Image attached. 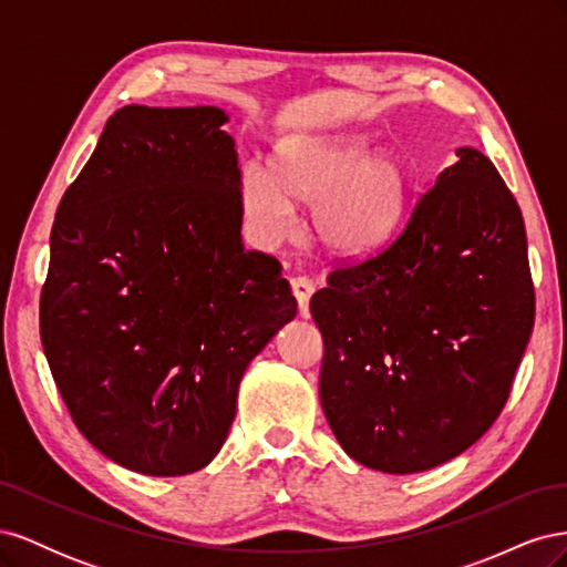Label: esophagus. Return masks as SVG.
Listing matches in <instances>:
<instances>
[{"label": "esophagus", "mask_w": 567, "mask_h": 567, "mask_svg": "<svg viewBox=\"0 0 567 567\" xmlns=\"http://www.w3.org/2000/svg\"><path fill=\"white\" fill-rule=\"evenodd\" d=\"M290 290H293V296L298 300L300 315L310 317V298L315 293V284L307 277H296V279H290Z\"/></svg>", "instance_id": "esophagus-1"}]
</instances>
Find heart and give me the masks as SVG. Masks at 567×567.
<instances>
[{"mask_svg": "<svg viewBox=\"0 0 567 567\" xmlns=\"http://www.w3.org/2000/svg\"><path fill=\"white\" fill-rule=\"evenodd\" d=\"M406 196L402 161L371 151L362 136L290 140L277 146L271 177L248 167L238 182L244 219L262 244L293 231V203L315 205L312 231L333 255L354 257L379 246L398 221Z\"/></svg>", "mask_w": 567, "mask_h": 567, "instance_id": "1", "label": "heart"}]
</instances>
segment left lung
Segmentation results:
<instances>
[{"label": "left lung", "mask_w": 567, "mask_h": 567, "mask_svg": "<svg viewBox=\"0 0 567 567\" xmlns=\"http://www.w3.org/2000/svg\"><path fill=\"white\" fill-rule=\"evenodd\" d=\"M456 156L400 234L310 302L326 421L373 471L435 468L483 437L535 326L518 203L487 156Z\"/></svg>", "instance_id": "1"}]
</instances>
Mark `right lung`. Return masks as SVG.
I'll use <instances>...</instances> for the list:
<instances>
[{
	"instance_id": "1",
	"label": "right lung",
	"mask_w": 567,
	"mask_h": 567,
	"mask_svg": "<svg viewBox=\"0 0 567 567\" xmlns=\"http://www.w3.org/2000/svg\"><path fill=\"white\" fill-rule=\"evenodd\" d=\"M215 106L115 111L51 227L47 362L78 431L134 473L217 456L250 359L298 302L241 244L238 156Z\"/></svg>"
}]
</instances>
